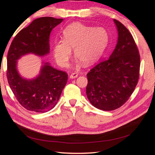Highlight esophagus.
I'll list each match as a JSON object with an SVG mask.
<instances>
[{
  "mask_svg": "<svg viewBox=\"0 0 155 155\" xmlns=\"http://www.w3.org/2000/svg\"><path fill=\"white\" fill-rule=\"evenodd\" d=\"M78 74L77 73H73L70 76V79H74V78H78Z\"/></svg>",
  "mask_w": 155,
  "mask_h": 155,
  "instance_id": "34e87169",
  "label": "esophagus"
}]
</instances>
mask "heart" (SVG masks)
I'll use <instances>...</instances> for the list:
<instances>
[{
    "mask_svg": "<svg viewBox=\"0 0 155 155\" xmlns=\"http://www.w3.org/2000/svg\"><path fill=\"white\" fill-rule=\"evenodd\" d=\"M108 42L109 34L104 28L72 23L63 31V40L54 43V56L60 67H67L74 48L78 63L90 64L100 58Z\"/></svg>",
    "mask_w": 155,
    "mask_h": 155,
    "instance_id": "heart-1",
    "label": "heart"
}]
</instances>
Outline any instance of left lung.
<instances>
[{
  "mask_svg": "<svg viewBox=\"0 0 155 155\" xmlns=\"http://www.w3.org/2000/svg\"><path fill=\"white\" fill-rule=\"evenodd\" d=\"M113 20L118 35L113 52L87 75L89 101L97 109L107 111L118 109L128 100L138 83L140 65L132 35L123 24Z\"/></svg>",
  "mask_w": 155,
  "mask_h": 155,
  "instance_id": "obj_1",
  "label": "left lung"
}]
</instances>
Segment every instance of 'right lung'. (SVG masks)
Masks as SVG:
<instances>
[{
	"label": "right lung",
	"instance_id": "1",
	"mask_svg": "<svg viewBox=\"0 0 155 155\" xmlns=\"http://www.w3.org/2000/svg\"><path fill=\"white\" fill-rule=\"evenodd\" d=\"M63 18L43 17L36 18L14 37L7 56V78L13 93L26 109L46 112L57 104L68 74L44 63L38 76L22 78L17 70V61L22 56L34 54L43 57L50 53V35Z\"/></svg>",
	"mask_w": 155,
	"mask_h": 155
}]
</instances>
